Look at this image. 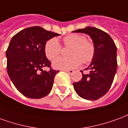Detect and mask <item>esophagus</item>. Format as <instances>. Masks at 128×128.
Returning <instances> with one entry per match:
<instances>
[{"instance_id":"34e87169","label":"esophagus","mask_w":128,"mask_h":128,"mask_svg":"<svg viewBox=\"0 0 128 128\" xmlns=\"http://www.w3.org/2000/svg\"><path fill=\"white\" fill-rule=\"evenodd\" d=\"M64 71L66 72H68V74H72L73 73L74 70H64Z\"/></svg>"}]
</instances>
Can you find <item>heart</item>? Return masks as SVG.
Listing matches in <instances>:
<instances>
[{
	"label": "heart",
	"instance_id": "heart-1",
	"mask_svg": "<svg viewBox=\"0 0 128 128\" xmlns=\"http://www.w3.org/2000/svg\"><path fill=\"white\" fill-rule=\"evenodd\" d=\"M66 46H70L68 55L70 56L64 58L60 57L52 63V66L56 69L68 70L75 68L83 63L90 62L95 55V47L92 42L86 40L83 35H68L63 39ZM45 54L50 60L54 59L61 52V45L56 38H52L46 42L45 47Z\"/></svg>",
	"mask_w": 128,
	"mask_h": 128
}]
</instances>
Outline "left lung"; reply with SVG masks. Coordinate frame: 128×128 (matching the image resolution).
I'll return each mask as SVG.
<instances>
[{
	"label": "left lung",
	"mask_w": 128,
	"mask_h": 128,
	"mask_svg": "<svg viewBox=\"0 0 128 128\" xmlns=\"http://www.w3.org/2000/svg\"><path fill=\"white\" fill-rule=\"evenodd\" d=\"M72 32L84 33L92 39L95 55L90 66L86 68L90 72L82 73V78L73 83L76 93L88 100H98L107 93L112 85L117 71V47L112 38L102 30L88 26Z\"/></svg>",
	"instance_id": "8db88e82"
}]
</instances>
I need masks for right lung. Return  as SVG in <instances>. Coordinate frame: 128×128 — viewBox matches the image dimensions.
Segmentation results:
<instances>
[{
	"label": "right lung",
	"mask_w": 128,
	"mask_h": 128,
	"mask_svg": "<svg viewBox=\"0 0 128 128\" xmlns=\"http://www.w3.org/2000/svg\"><path fill=\"white\" fill-rule=\"evenodd\" d=\"M59 35L33 26L21 30L11 38L6 52V70L14 86L26 97L38 99L52 90L59 70L42 69L50 67L51 64L46 57L45 47L47 40Z\"/></svg>",
	"instance_id": "add662e5"
}]
</instances>
